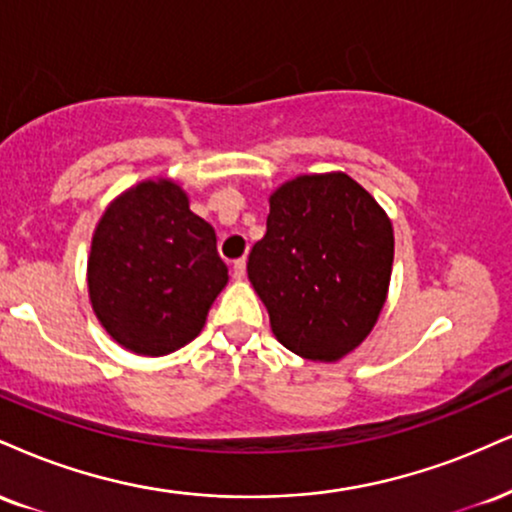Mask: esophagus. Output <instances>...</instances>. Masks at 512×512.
Masks as SVG:
<instances>
[{"label": "esophagus", "mask_w": 512, "mask_h": 512, "mask_svg": "<svg viewBox=\"0 0 512 512\" xmlns=\"http://www.w3.org/2000/svg\"><path fill=\"white\" fill-rule=\"evenodd\" d=\"M233 276L240 281L245 276V257H240V260L233 262Z\"/></svg>", "instance_id": "34e87169"}]
</instances>
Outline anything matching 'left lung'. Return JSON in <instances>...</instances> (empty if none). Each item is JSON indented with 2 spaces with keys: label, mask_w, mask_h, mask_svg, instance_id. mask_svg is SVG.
Here are the masks:
<instances>
[{
  "label": "left lung",
  "mask_w": 512,
  "mask_h": 512,
  "mask_svg": "<svg viewBox=\"0 0 512 512\" xmlns=\"http://www.w3.org/2000/svg\"><path fill=\"white\" fill-rule=\"evenodd\" d=\"M391 264L393 229L377 200L346 174H315L269 197L248 276L283 346L336 362L377 324Z\"/></svg>",
  "instance_id": "1"
}]
</instances>
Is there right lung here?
<instances>
[{
	"mask_svg": "<svg viewBox=\"0 0 512 512\" xmlns=\"http://www.w3.org/2000/svg\"><path fill=\"white\" fill-rule=\"evenodd\" d=\"M226 281L217 233L171 181L126 190L92 236V310L131 353L159 357L193 341Z\"/></svg>",
	"mask_w": 512,
	"mask_h": 512,
	"instance_id": "add662e5",
	"label": "right lung"
}]
</instances>
